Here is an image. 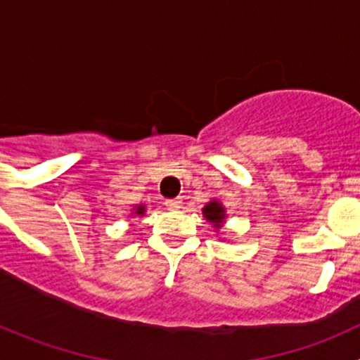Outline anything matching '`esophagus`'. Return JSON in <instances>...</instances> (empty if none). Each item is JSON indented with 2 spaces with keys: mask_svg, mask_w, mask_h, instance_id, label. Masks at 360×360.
Here are the masks:
<instances>
[{
  "mask_svg": "<svg viewBox=\"0 0 360 360\" xmlns=\"http://www.w3.org/2000/svg\"><path fill=\"white\" fill-rule=\"evenodd\" d=\"M181 203H183L181 198H170V200H165V207L169 210H177L181 209Z\"/></svg>",
  "mask_w": 360,
  "mask_h": 360,
  "instance_id": "esophagus-1",
  "label": "esophagus"
}]
</instances>
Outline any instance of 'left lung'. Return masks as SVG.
<instances>
[{
    "mask_svg": "<svg viewBox=\"0 0 360 360\" xmlns=\"http://www.w3.org/2000/svg\"><path fill=\"white\" fill-rule=\"evenodd\" d=\"M203 217L207 219V223L212 224L214 230H221L224 224V219H226V209L217 198H212L210 202H207L202 209Z\"/></svg>",
    "mask_w": 360,
    "mask_h": 360,
    "instance_id": "obj_1",
    "label": "left lung"
}]
</instances>
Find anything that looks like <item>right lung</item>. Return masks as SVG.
Here are the masks:
<instances>
[{"instance_id": "1", "label": "right lung", "mask_w": 360, "mask_h": 360, "mask_svg": "<svg viewBox=\"0 0 360 360\" xmlns=\"http://www.w3.org/2000/svg\"><path fill=\"white\" fill-rule=\"evenodd\" d=\"M144 212H146V205H143V203H139V205L132 209V216H144Z\"/></svg>"}]
</instances>
